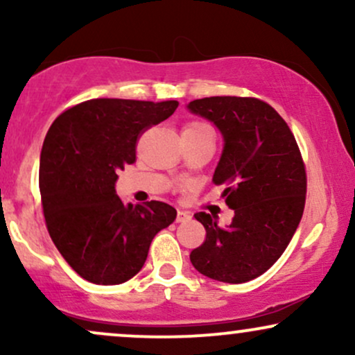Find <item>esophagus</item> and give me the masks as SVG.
I'll use <instances>...</instances> for the list:
<instances>
[{"instance_id":"34e87169","label":"esophagus","mask_w":355,"mask_h":355,"mask_svg":"<svg viewBox=\"0 0 355 355\" xmlns=\"http://www.w3.org/2000/svg\"><path fill=\"white\" fill-rule=\"evenodd\" d=\"M190 218H191L190 211H187V210H178V211H177V222H178V223L189 222Z\"/></svg>"}]
</instances>
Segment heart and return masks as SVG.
<instances>
[{
    "instance_id": "b5f03b06",
    "label": "heart",
    "mask_w": 355,
    "mask_h": 355,
    "mask_svg": "<svg viewBox=\"0 0 355 355\" xmlns=\"http://www.w3.org/2000/svg\"><path fill=\"white\" fill-rule=\"evenodd\" d=\"M202 126H207V125L202 123V121H191V123L185 125V128H183V130H189V128H202Z\"/></svg>"
}]
</instances>
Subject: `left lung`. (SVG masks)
<instances>
[{"mask_svg": "<svg viewBox=\"0 0 355 355\" xmlns=\"http://www.w3.org/2000/svg\"><path fill=\"white\" fill-rule=\"evenodd\" d=\"M189 110L222 132L211 182L225 185L222 197L235 211L229 227L195 214L207 235L190 260L209 279L248 282L274 266L299 227L307 193L302 155L284 118L259 98L210 96L190 101Z\"/></svg>", "mask_w": 355, "mask_h": 355, "instance_id": "8db88e82", "label": "left lung"}]
</instances>
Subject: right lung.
I'll return each mask as SVG.
<instances>
[{"label": "right lung", "mask_w": 355, "mask_h": 355, "mask_svg": "<svg viewBox=\"0 0 355 355\" xmlns=\"http://www.w3.org/2000/svg\"><path fill=\"white\" fill-rule=\"evenodd\" d=\"M178 101L95 98L53 121L40 158V193L50 237L85 280L116 285L144 267L150 243L177 217L165 202L125 205L118 172L135 164L137 141Z\"/></svg>", "instance_id": "obj_1"}]
</instances>
